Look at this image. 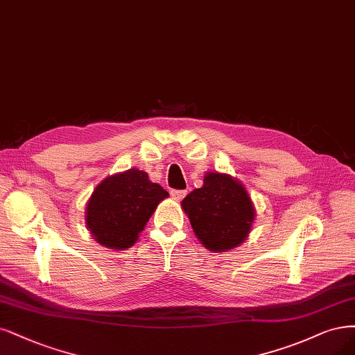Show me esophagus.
Wrapping results in <instances>:
<instances>
[{
  "instance_id": "obj_1",
  "label": "esophagus",
  "mask_w": 355,
  "mask_h": 355,
  "mask_svg": "<svg viewBox=\"0 0 355 355\" xmlns=\"http://www.w3.org/2000/svg\"><path fill=\"white\" fill-rule=\"evenodd\" d=\"M170 195H172L175 200L180 201L187 195V191L185 189H172V191H170Z\"/></svg>"
}]
</instances>
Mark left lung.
Masks as SVG:
<instances>
[{
  "mask_svg": "<svg viewBox=\"0 0 355 355\" xmlns=\"http://www.w3.org/2000/svg\"><path fill=\"white\" fill-rule=\"evenodd\" d=\"M195 235L210 251L238 247L250 234L254 209L241 183L229 175L207 173L204 185L182 201Z\"/></svg>",
  "mask_w": 355,
  "mask_h": 355,
  "instance_id": "obj_1",
  "label": "left lung"
}]
</instances>
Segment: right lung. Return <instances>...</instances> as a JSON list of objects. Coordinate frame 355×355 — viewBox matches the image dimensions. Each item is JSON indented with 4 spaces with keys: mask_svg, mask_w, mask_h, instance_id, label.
Masks as SVG:
<instances>
[{
    "mask_svg": "<svg viewBox=\"0 0 355 355\" xmlns=\"http://www.w3.org/2000/svg\"><path fill=\"white\" fill-rule=\"evenodd\" d=\"M168 193L137 168L103 180L87 207L92 236L108 248L125 250L138 239L155 207Z\"/></svg>",
    "mask_w": 355,
    "mask_h": 355,
    "instance_id": "1",
    "label": "right lung"
}]
</instances>
